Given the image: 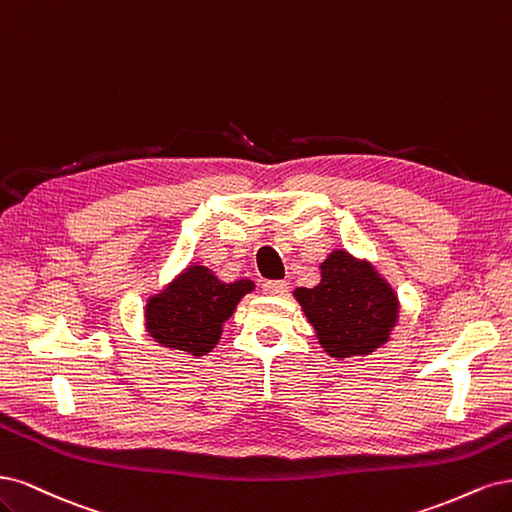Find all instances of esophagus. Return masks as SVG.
<instances>
[{"label":"esophagus","instance_id":"1","mask_svg":"<svg viewBox=\"0 0 512 512\" xmlns=\"http://www.w3.org/2000/svg\"><path fill=\"white\" fill-rule=\"evenodd\" d=\"M287 289H289L287 280H266V283H263V293L268 295H285Z\"/></svg>","mask_w":512,"mask_h":512}]
</instances>
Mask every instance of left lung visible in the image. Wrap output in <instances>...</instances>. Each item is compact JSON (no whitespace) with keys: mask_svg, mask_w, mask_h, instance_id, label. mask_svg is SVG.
Here are the masks:
<instances>
[{"mask_svg":"<svg viewBox=\"0 0 512 512\" xmlns=\"http://www.w3.org/2000/svg\"><path fill=\"white\" fill-rule=\"evenodd\" d=\"M332 357L368 355L389 340L398 298L366 261L334 251L321 263V283L293 291Z\"/></svg>","mask_w":512,"mask_h":512,"instance_id":"left-lung-1","label":"left lung"}]
</instances>
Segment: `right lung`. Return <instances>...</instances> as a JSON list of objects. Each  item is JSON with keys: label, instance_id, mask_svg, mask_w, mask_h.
Instances as JSON below:
<instances>
[{"label": "right lung", "instance_id": "right-lung-1", "mask_svg": "<svg viewBox=\"0 0 512 512\" xmlns=\"http://www.w3.org/2000/svg\"><path fill=\"white\" fill-rule=\"evenodd\" d=\"M253 280L223 283L204 266H189L146 304V329L159 344L202 357L221 338V325L253 291Z\"/></svg>", "mask_w": 512, "mask_h": 512}]
</instances>
